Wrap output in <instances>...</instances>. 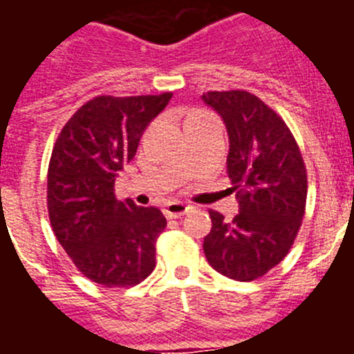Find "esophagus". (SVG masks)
<instances>
[{
	"instance_id": "1",
	"label": "esophagus",
	"mask_w": 354,
	"mask_h": 354,
	"mask_svg": "<svg viewBox=\"0 0 354 354\" xmlns=\"http://www.w3.org/2000/svg\"><path fill=\"white\" fill-rule=\"evenodd\" d=\"M189 209V205L183 204V202H170V204L165 205V214L167 218H180L184 216Z\"/></svg>"
}]
</instances>
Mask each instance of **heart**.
<instances>
[{"instance_id": "b5f03b06", "label": "heart", "mask_w": 354, "mask_h": 354, "mask_svg": "<svg viewBox=\"0 0 354 354\" xmlns=\"http://www.w3.org/2000/svg\"><path fill=\"white\" fill-rule=\"evenodd\" d=\"M196 117H209V113H205V111H200V109H195V111H192V113L187 115L186 120H192V118H196Z\"/></svg>"}]
</instances>
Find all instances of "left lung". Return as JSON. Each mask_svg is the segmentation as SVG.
Listing matches in <instances>:
<instances>
[{"label":"left lung","mask_w":354,"mask_h":354,"mask_svg":"<svg viewBox=\"0 0 354 354\" xmlns=\"http://www.w3.org/2000/svg\"><path fill=\"white\" fill-rule=\"evenodd\" d=\"M202 101L227 127V174L239 202L232 221L209 211L205 257L218 273L252 282L280 264L298 236L306 205L305 162L286 122L257 95L228 90L204 93Z\"/></svg>","instance_id":"obj_1"}]
</instances>
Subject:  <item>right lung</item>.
Wrapping results in <instances>:
<instances>
[{
	"mask_svg": "<svg viewBox=\"0 0 354 354\" xmlns=\"http://www.w3.org/2000/svg\"><path fill=\"white\" fill-rule=\"evenodd\" d=\"M171 93L99 95L58 134L48 170L53 232L77 270L106 287H131L156 268V241L167 218L115 196V177L134 158L150 122Z\"/></svg>",
	"mask_w": 354,
	"mask_h": 354,
	"instance_id": "obj_1",
	"label": "right lung"
}]
</instances>
